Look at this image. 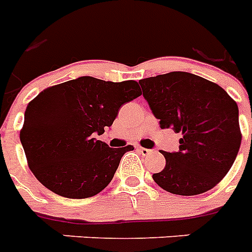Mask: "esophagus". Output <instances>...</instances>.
<instances>
[{"mask_svg":"<svg viewBox=\"0 0 252 252\" xmlns=\"http://www.w3.org/2000/svg\"><path fill=\"white\" fill-rule=\"evenodd\" d=\"M138 151H140L141 154L144 155V157H147V155H150L153 151L150 149H145V147H138Z\"/></svg>","mask_w":252,"mask_h":252,"instance_id":"1","label":"esophagus"}]
</instances>
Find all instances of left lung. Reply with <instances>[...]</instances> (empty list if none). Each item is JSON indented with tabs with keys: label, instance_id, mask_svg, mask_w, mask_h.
Returning a JSON list of instances; mask_svg holds the SVG:
<instances>
[{
	"label": "left lung",
	"instance_id": "8db88e82",
	"mask_svg": "<svg viewBox=\"0 0 252 252\" xmlns=\"http://www.w3.org/2000/svg\"><path fill=\"white\" fill-rule=\"evenodd\" d=\"M140 84L160 128L183 134L179 151L161 153L165 167L153 175L155 183L179 195L212 189L229 172L241 146L236 102L218 84L189 72L147 77Z\"/></svg>",
	"mask_w": 252,
	"mask_h": 252
}]
</instances>
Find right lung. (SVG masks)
Returning <instances> with one entry per match:
<instances>
[{
    "label": "right lung",
    "instance_id": "add662e5",
    "mask_svg": "<svg viewBox=\"0 0 252 252\" xmlns=\"http://www.w3.org/2000/svg\"><path fill=\"white\" fill-rule=\"evenodd\" d=\"M140 95L134 80L112 83L92 76L41 92L27 106L20 130L36 179L53 193L71 199L102 191L133 146L112 149L95 136L112 126L124 103Z\"/></svg>",
    "mask_w": 252,
    "mask_h": 252
}]
</instances>
